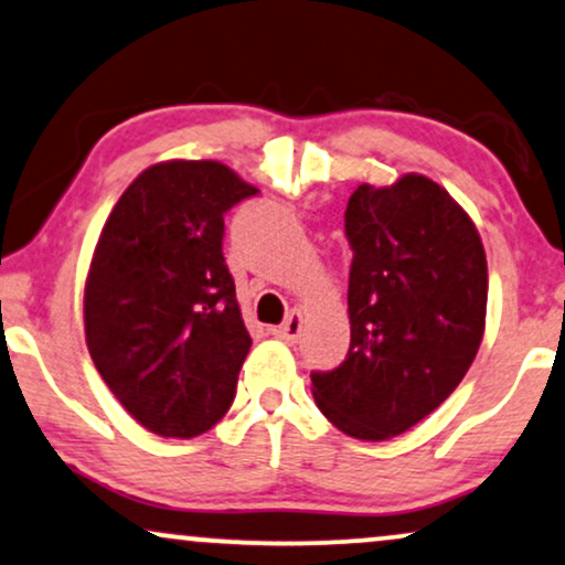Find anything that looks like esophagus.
<instances>
[{
	"mask_svg": "<svg viewBox=\"0 0 565 565\" xmlns=\"http://www.w3.org/2000/svg\"><path fill=\"white\" fill-rule=\"evenodd\" d=\"M277 338L285 340V343H298V338H301V311H290L288 317H285V322L280 327H275Z\"/></svg>",
	"mask_w": 565,
	"mask_h": 565,
	"instance_id": "obj_1",
	"label": "esophagus"
}]
</instances>
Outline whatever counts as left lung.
<instances>
[{"instance_id": "left-lung-1", "label": "left lung", "mask_w": 565, "mask_h": 565, "mask_svg": "<svg viewBox=\"0 0 565 565\" xmlns=\"http://www.w3.org/2000/svg\"><path fill=\"white\" fill-rule=\"evenodd\" d=\"M345 235L351 348L338 369L311 374V393L340 431L380 443L429 416L469 372L484 335L487 256L461 204L416 172L359 185Z\"/></svg>"}]
</instances>
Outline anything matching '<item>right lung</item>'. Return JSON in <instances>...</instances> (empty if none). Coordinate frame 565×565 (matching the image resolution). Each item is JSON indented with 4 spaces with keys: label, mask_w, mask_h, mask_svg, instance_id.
<instances>
[{
    "label": "right lung",
    "mask_w": 565,
    "mask_h": 565,
    "mask_svg": "<svg viewBox=\"0 0 565 565\" xmlns=\"http://www.w3.org/2000/svg\"><path fill=\"white\" fill-rule=\"evenodd\" d=\"M227 164L170 159L125 188L94 248L83 322L102 380L159 437L227 414L250 348L222 256L225 212L256 196Z\"/></svg>",
    "instance_id": "add662e5"
}]
</instances>
